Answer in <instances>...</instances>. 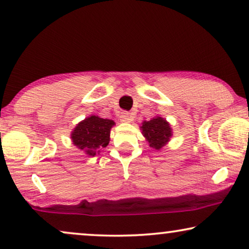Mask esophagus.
<instances>
[{"label": "esophagus", "mask_w": 249, "mask_h": 249, "mask_svg": "<svg viewBox=\"0 0 249 249\" xmlns=\"http://www.w3.org/2000/svg\"><path fill=\"white\" fill-rule=\"evenodd\" d=\"M120 121L121 122H125V124H129V122L132 121V115L128 112H121L120 113Z\"/></svg>", "instance_id": "esophagus-1"}]
</instances>
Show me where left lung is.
Here are the masks:
<instances>
[{"mask_svg":"<svg viewBox=\"0 0 249 249\" xmlns=\"http://www.w3.org/2000/svg\"><path fill=\"white\" fill-rule=\"evenodd\" d=\"M141 130L146 142H148L149 147L155 151L164 147L173 135L171 124L160 115H156L148 121H142Z\"/></svg>","mask_w":249,"mask_h":249,"instance_id":"8db88e82","label":"left lung"}]
</instances>
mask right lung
I'll return each instance as SVG.
<instances>
[{
    "label": "right lung",
    "instance_id": "1",
    "mask_svg": "<svg viewBox=\"0 0 249 249\" xmlns=\"http://www.w3.org/2000/svg\"><path fill=\"white\" fill-rule=\"evenodd\" d=\"M115 122L111 119L91 114L74 127L70 138L72 144L87 156H95L108 145L110 132Z\"/></svg>",
    "mask_w": 249,
    "mask_h": 249
}]
</instances>
